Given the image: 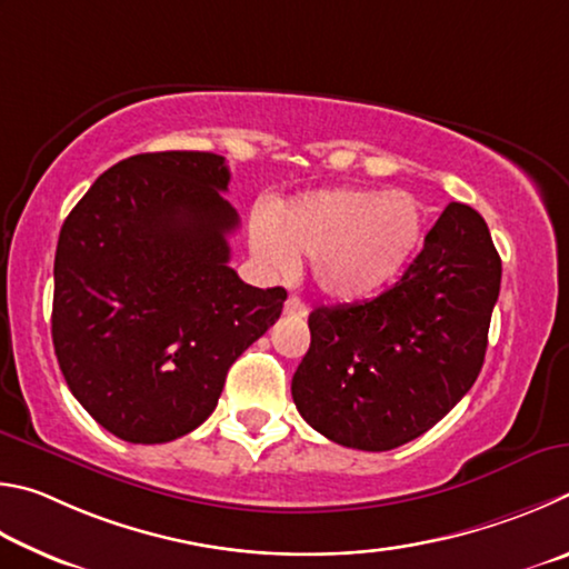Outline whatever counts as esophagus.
Segmentation results:
<instances>
[{
    "instance_id": "1",
    "label": "esophagus",
    "mask_w": 569,
    "mask_h": 569,
    "mask_svg": "<svg viewBox=\"0 0 569 569\" xmlns=\"http://www.w3.org/2000/svg\"><path fill=\"white\" fill-rule=\"evenodd\" d=\"M284 315L287 317H297V320H302V317L307 315V305L300 300V297H287L284 302Z\"/></svg>"
}]
</instances>
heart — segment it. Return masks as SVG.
Segmentation results:
<instances>
[{"label": "heart", "mask_w": 569, "mask_h": 569, "mask_svg": "<svg viewBox=\"0 0 569 569\" xmlns=\"http://www.w3.org/2000/svg\"><path fill=\"white\" fill-rule=\"evenodd\" d=\"M412 194L330 189L292 199L252 229V249L274 272L312 262L315 282L335 302L380 295L402 274L422 239Z\"/></svg>", "instance_id": "1"}]
</instances>
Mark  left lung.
<instances>
[{
	"label": "left lung",
	"mask_w": 569,
	"mask_h": 569,
	"mask_svg": "<svg viewBox=\"0 0 569 569\" xmlns=\"http://www.w3.org/2000/svg\"><path fill=\"white\" fill-rule=\"evenodd\" d=\"M500 279L485 219L447 204L390 290L310 315L312 342L292 377L307 425L367 452L425 435L482 370Z\"/></svg>",
	"instance_id": "obj_1"
}]
</instances>
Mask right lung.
Segmentation results:
<instances>
[{
    "label": "right lung",
    "instance_id": "obj_1",
    "mask_svg": "<svg viewBox=\"0 0 569 569\" xmlns=\"http://www.w3.org/2000/svg\"><path fill=\"white\" fill-rule=\"evenodd\" d=\"M224 157L134 154L64 219L54 257L59 370L94 420L134 445L172 442L214 412L229 367L287 292L229 267L239 227Z\"/></svg>",
    "mask_w": 569,
    "mask_h": 569
}]
</instances>
